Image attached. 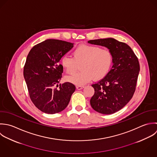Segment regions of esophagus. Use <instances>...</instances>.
<instances>
[{
    "mask_svg": "<svg viewBox=\"0 0 157 157\" xmlns=\"http://www.w3.org/2000/svg\"><path fill=\"white\" fill-rule=\"evenodd\" d=\"M84 88L83 86H76V88L78 90H80L82 89H83Z\"/></svg>",
    "mask_w": 157,
    "mask_h": 157,
    "instance_id": "obj_1",
    "label": "esophagus"
}]
</instances>
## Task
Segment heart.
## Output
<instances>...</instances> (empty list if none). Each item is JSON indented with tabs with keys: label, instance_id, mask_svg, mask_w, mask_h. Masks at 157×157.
<instances>
[{
	"label": "heart",
	"instance_id": "heart-1",
	"mask_svg": "<svg viewBox=\"0 0 157 157\" xmlns=\"http://www.w3.org/2000/svg\"><path fill=\"white\" fill-rule=\"evenodd\" d=\"M73 58L64 55L61 63L66 72L72 75L81 64L82 71L69 77L67 80L78 85H84L94 78L95 80L104 78L109 72L113 64V55L108 48L98 46L80 45L72 52Z\"/></svg>",
	"mask_w": 157,
	"mask_h": 157
}]
</instances>
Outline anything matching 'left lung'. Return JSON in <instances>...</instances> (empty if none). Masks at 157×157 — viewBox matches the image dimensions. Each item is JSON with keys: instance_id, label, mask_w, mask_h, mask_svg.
Instances as JSON below:
<instances>
[{"instance_id": "8db88e82", "label": "left lung", "mask_w": 157, "mask_h": 157, "mask_svg": "<svg viewBox=\"0 0 157 157\" xmlns=\"http://www.w3.org/2000/svg\"><path fill=\"white\" fill-rule=\"evenodd\" d=\"M88 43L105 46L113 55V65L108 75L92 85L94 94L90 104L96 111L110 114L122 109L132 98L140 70L138 59L127 44L109 38Z\"/></svg>"}]
</instances>
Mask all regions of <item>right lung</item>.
I'll use <instances>...</instances> for the list:
<instances>
[{"label":"right lung","instance_id":"1","mask_svg":"<svg viewBox=\"0 0 157 157\" xmlns=\"http://www.w3.org/2000/svg\"><path fill=\"white\" fill-rule=\"evenodd\" d=\"M74 43L49 39L32 48L24 67V77L33 104L41 111L55 114L64 109L75 86L71 83L58 85L63 67L59 61Z\"/></svg>","mask_w":157,"mask_h":157}]
</instances>
